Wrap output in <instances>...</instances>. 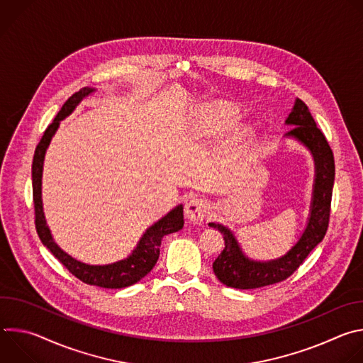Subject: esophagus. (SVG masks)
<instances>
[{"instance_id": "1", "label": "esophagus", "mask_w": 363, "mask_h": 363, "mask_svg": "<svg viewBox=\"0 0 363 363\" xmlns=\"http://www.w3.org/2000/svg\"><path fill=\"white\" fill-rule=\"evenodd\" d=\"M210 203L202 198H191L185 205V217L195 223L201 224L206 217L210 216Z\"/></svg>"}]
</instances>
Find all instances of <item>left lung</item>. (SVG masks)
I'll use <instances>...</instances> for the list:
<instances>
[{"mask_svg": "<svg viewBox=\"0 0 363 363\" xmlns=\"http://www.w3.org/2000/svg\"><path fill=\"white\" fill-rule=\"evenodd\" d=\"M286 123L293 125V129L287 132L286 136H293L306 145L313 153L316 164L313 202L308 224L301 238L284 257L279 258V260L260 263L248 260L241 252L237 240L228 228L221 224L210 223V227L220 230L225 240V248L217 257L213 269L217 279L228 287L248 290L270 286L289 279L303 264L310 251L326 235L335 182L333 150L303 100H296Z\"/></svg>", "mask_w": 363, "mask_h": 363, "instance_id": "8db88e82", "label": "left lung"}]
</instances>
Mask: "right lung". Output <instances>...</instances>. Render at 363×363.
<instances>
[{
    "label": "right lung",
    "instance_id": "right-lung-1",
    "mask_svg": "<svg viewBox=\"0 0 363 363\" xmlns=\"http://www.w3.org/2000/svg\"><path fill=\"white\" fill-rule=\"evenodd\" d=\"M91 91L93 89L83 87L74 94H72L66 100V103L57 113V116L55 118V121L47 126L43 138L40 139L35 147L34 158H33V168H31L34 223H35V230L41 242L51 252H53V255L74 277H77L86 284H91L97 287L123 289L138 283L155 267V264H157L160 258V248H161L162 238L171 233L179 231L184 227V208L182 205H178L175 210H172L169 214H167L164 218H161L158 223H155L150 228L146 230L138 247L133 250L132 255H129L122 262L108 264V266H89V264L80 263L74 260V258H72L69 254H66L53 241L44 220L43 202H41V175H43L44 153L51 140V136H53L55 132L57 130L60 121L65 119L67 115H70L73 109L79 105L80 100L84 96L90 94Z\"/></svg>",
    "mask_w": 363,
    "mask_h": 363
}]
</instances>
